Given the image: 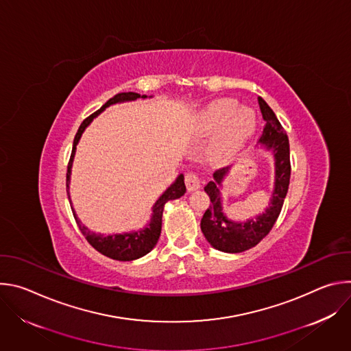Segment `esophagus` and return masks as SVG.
<instances>
[{"label": "esophagus", "mask_w": 351, "mask_h": 351, "mask_svg": "<svg viewBox=\"0 0 351 351\" xmlns=\"http://www.w3.org/2000/svg\"><path fill=\"white\" fill-rule=\"evenodd\" d=\"M184 182H186V187L189 191H194V190L199 189V178L197 173H193V172L187 173Z\"/></svg>", "instance_id": "34e87169"}]
</instances>
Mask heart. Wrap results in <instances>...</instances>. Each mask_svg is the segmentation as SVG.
<instances>
[{
    "label": "heart",
    "mask_w": 351,
    "mask_h": 351,
    "mask_svg": "<svg viewBox=\"0 0 351 351\" xmlns=\"http://www.w3.org/2000/svg\"><path fill=\"white\" fill-rule=\"evenodd\" d=\"M198 126L204 133H215L224 128L213 148L214 157H222L236 152L252 137L257 128V117L253 110L239 108L233 99L223 98L203 111Z\"/></svg>",
    "instance_id": "heart-1"
}]
</instances>
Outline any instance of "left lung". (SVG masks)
I'll return each instance as SVG.
<instances>
[{"label":"left lung","mask_w":351,"mask_h":351,"mask_svg":"<svg viewBox=\"0 0 351 351\" xmlns=\"http://www.w3.org/2000/svg\"><path fill=\"white\" fill-rule=\"evenodd\" d=\"M258 104L263 119L265 121V126L260 137V148L269 152L274 158V190L269 203L263 213L245 221H233L225 214L222 199L223 182L230 175V168L226 167L214 173L213 180L204 187V191L210 195L211 204L204 213L199 226H202V232L207 241L215 250L223 253H243L245 250L257 245L275 225L289 190L290 149L287 134L285 133L275 112L261 97H258Z\"/></svg>","instance_id":"1"}]
</instances>
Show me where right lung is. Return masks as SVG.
<instances>
[{
  "instance_id": "right-lung-1",
  "label": "right lung",
  "mask_w": 351,
  "mask_h": 351,
  "mask_svg": "<svg viewBox=\"0 0 351 351\" xmlns=\"http://www.w3.org/2000/svg\"><path fill=\"white\" fill-rule=\"evenodd\" d=\"M137 98H152V95H140L137 93L133 91H128V93H118L117 95H114L112 98H110L108 101L99 108L98 111H95L93 115H90L88 118H86L76 136L73 140V147H72V154H71V161L68 165V172H66V191H68V198L71 203V208L73 213V217L76 219V223L80 229V232L83 233V236L86 237V240L97 250L98 253L104 254L106 257H110L112 260H118V261H133L137 258L144 257L145 254H148L157 245L160 234H161V228H162V213H164V207L171 199H176L180 198L184 193H186V186H184V176L183 173H180L176 180L160 195V198L156 202V204L153 206V214L152 218H149L148 223L137 230H132V232H126V233H114V234H103V233H95L91 232L87 226L82 225L80 219L77 218L72 199H71V193H69V184H71V175H72V165H73V158H75V153H76V145L80 141V137L83 134V132L86 130V128L93 122L94 118H97L99 114H101L106 108H108L110 106L114 104H121V103H128V101H136Z\"/></svg>"
}]
</instances>
